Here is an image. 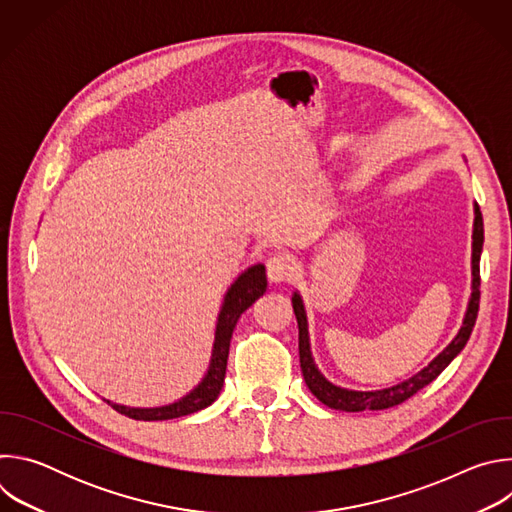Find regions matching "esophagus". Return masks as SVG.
I'll return each instance as SVG.
<instances>
[{
    "label": "esophagus",
    "mask_w": 512,
    "mask_h": 512,
    "mask_svg": "<svg viewBox=\"0 0 512 512\" xmlns=\"http://www.w3.org/2000/svg\"><path fill=\"white\" fill-rule=\"evenodd\" d=\"M296 263L287 253H277L267 261V277L271 283H283L294 279Z\"/></svg>",
    "instance_id": "34e87169"
}]
</instances>
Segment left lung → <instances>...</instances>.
<instances>
[{
  "label": "left lung",
  "mask_w": 512,
  "mask_h": 512,
  "mask_svg": "<svg viewBox=\"0 0 512 512\" xmlns=\"http://www.w3.org/2000/svg\"><path fill=\"white\" fill-rule=\"evenodd\" d=\"M484 245V223H482V212L480 206L474 202V229H472V294L468 300V308L462 320V326L458 334L452 338V342L437 354L427 367H423L419 373L413 377L385 389L377 391H354V389H344L334 383H330L318 369V364L312 356V344H310V330H308V314L304 308V300L300 296V291H294L291 296V306H294V314L298 320L300 328V367L304 381L312 395L324 403L330 409L338 411H379V409H389L395 407L409 397H413L419 389L429 385L437 375H440L448 364L460 354V350L466 346L472 328L476 324L478 316V304H480V253Z\"/></svg>",
  "instance_id": "obj_1"
}]
</instances>
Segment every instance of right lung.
Returning <instances> with one entry per match:
<instances>
[{
    "label": "right lung",
    "mask_w": 512,
    "mask_h": 512,
    "mask_svg": "<svg viewBox=\"0 0 512 512\" xmlns=\"http://www.w3.org/2000/svg\"><path fill=\"white\" fill-rule=\"evenodd\" d=\"M267 289V275H265V265L257 263L247 267L239 277L231 283V287L225 291V298L221 304V310H218L216 326H214V342H212V354L208 369L200 383L180 397L174 403L160 405V407H127L113 403L105 399L115 411L139 419V421H162V419H174V417H184L190 413H196L200 409H206L216 401V397L221 395L223 385H225V375H227V358H229V346L233 338V330L243 316L247 308L255 304Z\"/></svg>",
    "instance_id": "add662e5"
}]
</instances>
